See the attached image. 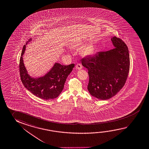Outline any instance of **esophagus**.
<instances>
[{"label": "esophagus", "instance_id": "esophagus-1", "mask_svg": "<svg viewBox=\"0 0 149 149\" xmlns=\"http://www.w3.org/2000/svg\"><path fill=\"white\" fill-rule=\"evenodd\" d=\"M82 68H83L82 65L80 63H78L76 65V68H77V70H81Z\"/></svg>", "mask_w": 149, "mask_h": 149}]
</instances>
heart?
I'll return each instance as SVG.
<instances>
[{
	"label": "heart",
	"mask_w": 149,
	"mask_h": 149,
	"mask_svg": "<svg viewBox=\"0 0 149 149\" xmlns=\"http://www.w3.org/2000/svg\"><path fill=\"white\" fill-rule=\"evenodd\" d=\"M80 44H74L72 45L71 46L72 48H75L76 47H77ZM93 50V46L91 45H88V46L83 48L82 50H81V54L84 56H88L92 54Z\"/></svg>",
	"instance_id": "b5f03b06"
}]
</instances>
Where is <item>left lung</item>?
<instances>
[{"label":"left lung","instance_id":"8db88e82","mask_svg":"<svg viewBox=\"0 0 149 149\" xmlns=\"http://www.w3.org/2000/svg\"><path fill=\"white\" fill-rule=\"evenodd\" d=\"M111 40L114 48L81 60L82 65L88 69V90L100 100H107L116 95L124 86L129 73L127 45L117 37H113Z\"/></svg>","mask_w":149,"mask_h":149}]
</instances>
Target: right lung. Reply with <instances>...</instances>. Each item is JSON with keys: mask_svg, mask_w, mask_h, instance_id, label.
Here are the masks:
<instances>
[{"mask_svg": "<svg viewBox=\"0 0 149 149\" xmlns=\"http://www.w3.org/2000/svg\"><path fill=\"white\" fill-rule=\"evenodd\" d=\"M31 40L30 38L23 47L19 63L21 80L25 87L38 98L45 100L54 99L57 98L63 90L67 77L75 65L71 64L63 65L56 63L51 70L44 76L39 78L31 77L27 73L23 60L26 45Z\"/></svg>", "mask_w": 149, "mask_h": 149, "instance_id": "1", "label": "right lung"}]
</instances>
